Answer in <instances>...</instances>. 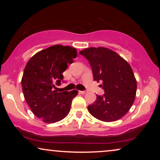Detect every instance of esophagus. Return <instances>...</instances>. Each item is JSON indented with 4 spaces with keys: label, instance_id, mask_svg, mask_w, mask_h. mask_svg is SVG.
Returning <instances> with one entry per match:
<instances>
[{
    "label": "esophagus",
    "instance_id": "34e87169",
    "mask_svg": "<svg viewBox=\"0 0 160 160\" xmlns=\"http://www.w3.org/2000/svg\"><path fill=\"white\" fill-rule=\"evenodd\" d=\"M79 92L82 95H84V94L87 93V91H79Z\"/></svg>",
    "mask_w": 160,
    "mask_h": 160
}]
</instances>
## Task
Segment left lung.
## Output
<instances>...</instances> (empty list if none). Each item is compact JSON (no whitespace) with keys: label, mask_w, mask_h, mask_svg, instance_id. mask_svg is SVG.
<instances>
[{"label":"left lung","mask_w":160,"mask_h":160,"mask_svg":"<svg viewBox=\"0 0 160 160\" xmlns=\"http://www.w3.org/2000/svg\"><path fill=\"white\" fill-rule=\"evenodd\" d=\"M79 53L88 60L94 80L102 82L105 94L88 106L91 115L102 122H114L130 110L136 95L132 68L117 52L106 47L87 48Z\"/></svg>","instance_id":"8db88e82"}]
</instances>
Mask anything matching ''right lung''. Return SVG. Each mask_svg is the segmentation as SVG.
Segmentation results:
<instances>
[{"mask_svg":"<svg viewBox=\"0 0 160 160\" xmlns=\"http://www.w3.org/2000/svg\"><path fill=\"white\" fill-rule=\"evenodd\" d=\"M76 56L75 48L58 44L37 52L27 62L22 78L24 97L34 115L46 123L60 121L69 113L78 91L54 89L61 84L68 63H73Z\"/></svg>","mask_w":160,"mask_h":160,"instance_id":"1","label":"right lung"}]
</instances>
